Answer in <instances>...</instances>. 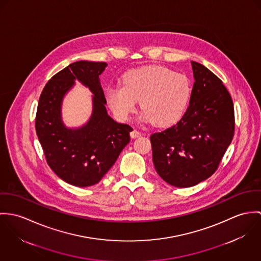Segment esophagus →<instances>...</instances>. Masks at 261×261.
Wrapping results in <instances>:
<instances>
[{"instance_id": "obj_1", "label": "esophagus", "mask_w": 261, "mask_h": 261, "mask_svg": "<svg viewBox=\"0 0 261 261\" xmlns=\"http://www.w3.org/2000/svg\"><path fill=\"white\" fill-rule=\"evenodd\" d=\"M130 136H131V138L135 139V138L140 137V136H141V133H140L139 131H137L136 129H134V130H132V131L130 132Z\"/></svg>"}]
</instances>
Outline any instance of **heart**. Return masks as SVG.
<instances>
[{
  "mask_svg": "<svg viewBox=\"0 0 261 261\" xmlns=\"http://www.w3.org/2000/svg\"><path fill=\"white\" fill-rule=\"evenodd\" d=\"M191 96L188 78L164 66H145L127 71L121 87L106 91L108 106L120 120L135 111L137 101L146 119L160 128L170 127L184 115Z\"/></svg>",
  "mask_w": 261,
  "mask_h": 261,
  "instance_id": "1",
  "label": "heart"
}]
</instances>
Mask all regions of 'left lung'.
<instances>
[{"instance_id": "8db88e82", "label": "left lung", "mask_w": 261, "mask_h": 261, "mask_svg": "<svg viewBox=\"0 0 261 261\" xmlns=\"http://www.w3.org/2000/svg\"><path fill=\"white\" fill-rule=\"evenodd\" d=\"M191 65L195 82L185 114L150 136L156 172L180 188L194 186L216 171L235 127L231 96L222 81L201 64Z\"/></svg>"}]
</instances>
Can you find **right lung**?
<instances>
[{
    "label": "right lung",
    "instance_id": "right-lung-1",
    "mask_svg": "<svg viewBox=\"0 0 261 261\" xmlns=\"http://www.w3.org/2000/svg\"><path fill=\"white\" fill-rule=\"evenodd\" d=\"M105 62L78 61L54 75L43 89L36 115V132L51 169L65 182L87 187L97 184L114 165L129 143L132 128L108 115L99 76ZM78 80L94 96L93 111L80 128L66 127L61 121V102Z\"/></svg>",
    "mask_w": 261,
    "mask_h": 261
}]
</instances>
